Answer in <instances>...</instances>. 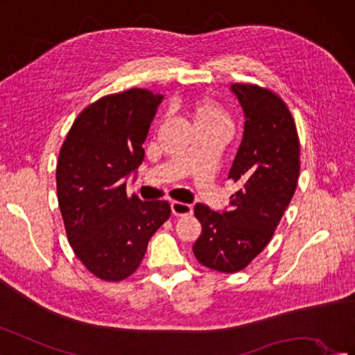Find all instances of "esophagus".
<instances>
[{
  "mask_svg": "<svg viewBox=\"0 0 355 355\" xmlns=\"http://www.w3.org/2000/svg\"><path fill=\"white\" fill-rule=\"evenodd\" d=\"M171 212L176 216H188L193 214V206L180 203V201H173V203H171Z\"/></svg>",
  "mask_w": 355,
  "mask_h": 355,
  "instance_id": "34e87169",
  "label": "esophagus"
}]
</instances>
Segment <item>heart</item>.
<instances>
[{"label": "heart", "mask_w": 355, "mask_h": 355, "mask_svg": "<svg viewBox=\"0 0 355 355\" xmlns=\"http://www.w3.org/2000/svg\"><path fill=\"white\" fill-rule=\"evenodd\" d=\"M191 116L194 119L196 128L200 130H223L230 132L232 130V118L228 112L215 100L201 97L191 106Z\"/></svg>", "instance_id": "heart-1"}]
</instances>
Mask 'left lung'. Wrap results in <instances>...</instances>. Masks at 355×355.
<instances>
[{"label": "left lung", "instance_id": "8db88e82", "mask_svg": "<svg viewBox=\"0 0 355 355\" xmlns=\"http://www.w3.org/2000/svg\"><path fill=\"white\" fill-rule=\"evenodd\" d=\"M245 112L241 148L228 179L239 185L228 212L196 205L201 236L194 243L200 264L221 273L243 270L269 245L295 193L300 173V140L293 114L272 89L234 83Z\"/></svg>", "mask_w": 355, "mask_h": 355}]
</instances>
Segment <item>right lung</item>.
<instances>
[{"label": "right lung", "mask_w": 355, "mask_h": 355, "mask_svg": "<svg viewBox=\"0 0 355 355\" xmlns=\"http://www.w3.org/2000/svg\"><path fill=\"white\" fill-rule=\"evenodd\" d=\"M161 100L143 88L104 95L79 113L60 150L56 193L67 239L103 281L136 272L171 214L166 200L130 197L125 182L145 158L143 141Z\"/></svg>", "instance_id": "obj_1"}]
</instances>
